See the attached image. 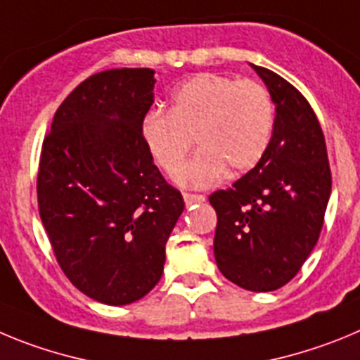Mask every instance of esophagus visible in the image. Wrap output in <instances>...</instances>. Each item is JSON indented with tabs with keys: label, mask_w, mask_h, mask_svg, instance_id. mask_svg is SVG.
<instances>
[{
	"label": "esophagus",
	"mask_w": 360,
	"mask_h": 360,
	"mask_svg": "<svg viewBox=\"0 0 360 360\" xmlns=\"http://www.w3.org/2000/svg\"><path fill=\"white\" fill-rule=\"evenodd\" d=\"M183 199L186 202V206H192V204H199L206 200V197L199 195V193H183Z\"/></svg>",
	"instance_id": "obj_1"
}]
</instances>
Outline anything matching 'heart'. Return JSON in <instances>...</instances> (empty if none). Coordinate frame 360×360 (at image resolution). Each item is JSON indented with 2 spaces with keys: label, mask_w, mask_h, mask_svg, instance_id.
<instances>
[{
  "label": "heart",
  "mask_w": 360,
  "mask_h": 360,
  "mask_svg": "<svg viewBox=\"0 0 360 360\" xmlns=\"http://www.w3.org/2000/svg\"><path fill=\"white\" fill-rule=\"evenodd\" d=\"M274 127V103L257 80H235L199 73L176 87L168 112L150 111L141 118L140 136L154 163L167 176L181 172L193 138L200 150L179 183L212 186L224 176L245 172L264 158Z\"/></svg>",
  "instance_id": "heart-1"
}]
</instances>
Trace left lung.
I'll use <instances>...</instances> for the list:
<instances>
[{"instance_id":"left-lung-1","label":"left lung","mask_w":360,"mask_h":360,"mask_svg":"<svg viewBox=\"0 0 360 360\" xmlns=\"http://www.w3.org/2000/svg\"><path fill=\"white\" fill-rule=\"evenodd\" d=\"M251 68L267 86L276 116L257 167L229 190L210 195L217 212V267L252 292L289 283L323 228L332 192L325 136L310 103L274 71Z\"/></svg>"}]
</instances>
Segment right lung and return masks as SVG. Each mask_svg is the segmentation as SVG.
Segmentation results:
<instances>
[{
  "label": "right lung",
  "instance_id": "right-lung-1",
  "mask_svg": "<svg viewBox=\"0 0 360 360\" xmlns=\"http://www.w3.org/2000/svg\"><path fill=\"white\" fill-rule=\"evenodd\" d=\"M154 73L122 68L80 82L41 152L39 215L55 257L80 292L105 305H129L156 287L184 210L140 136Z\"/></svg>",
  "mask_w": 360,
  "mask_h": 360
}]
</instances>
